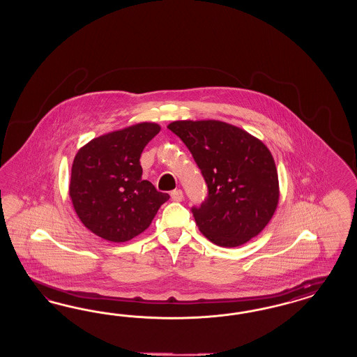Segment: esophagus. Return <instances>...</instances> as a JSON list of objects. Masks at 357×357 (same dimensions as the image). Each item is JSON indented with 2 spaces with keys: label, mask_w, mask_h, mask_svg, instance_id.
Returning a JSON list of instances; mask_svg holds the SVG:
<instances>
[{
  "label": "esophagus",
  "mask_w": 357,
  "mask_h": 357,
  "mask_svg": "<svg viewBox=\"0 0 357 357\" xmlns=\"http://www.w3.org/2000/svg\"><path fill=\"white\" fill-rule=\"evenodd\" d=\"M170 195H172V199H173L174 202H182L183 200L182 190H174Z\"/></svg>",
  "instance_id": "1"
}]
</instances>
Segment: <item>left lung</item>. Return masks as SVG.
I'll use <instances>...</instances> for the list:
<instances>
[{
  "label": "left lung",
  "mask_w": 357,
  "mask_h": 357,
  "mask_svg": "<svg viewBox=\"0 0 357 357\" xmlns=\"http://www.w3.org/2000/svg\"><path fill=\"white\" fill-rule=\"evenodd\" d=\"M167 128L191 151L208 185V197L191 209L199 230L222 248H237L258 236L280 196L268 148L218 120H178Z\"/></svg>",
  "instance_id": "8db88e82"
}]
</instances>
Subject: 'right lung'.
<instances>
[{"label": "right lung", "instance_id": "1", "mask_svg": "<svg viewBox=\"0 0 357 357\" xmlns=\"http://www.w3.org/2000/svg\"><path fill=\"white\" fill-rule=\"evenodd\" d=\"M161 130L139 123L93 139L77 151L69 196L81 222L98 237L126 242L148 229L169 194L142 181L141 153Z\"/></svg>", "mask_w": 357, "mask_h": 357}]
</instances>
